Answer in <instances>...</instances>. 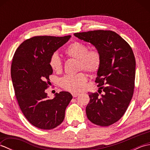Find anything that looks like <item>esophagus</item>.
<instances>
[{"label":"esophagus","mask_w":150,"mask_h":150,"mask_svg":"<svg viewBox=\"0 0 150 150\" xmlns=\"http://www.w3.org/2000/svg\"><path fill=\"white\" fill-rule=\"evenodd\" d=\"M71 94H72V96L73 97H77V96H79V95H80V93H75V92H73V93H71Z\"/></svg>","instance_id":"34e87169"}]
</instances>
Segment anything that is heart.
I'll return each mask as SVG.
<instances>
[{
	"instance_id": "b5f03b06",
	"label": "heart",
	"mask_w": 150,
	"mask_h": 150,
	"mask_svg": "<svg viewBox=\"0 0 150 150\" xmlns=\"http://www.w3.org/2000/svg\"><path fill=\"white\" fill-rule=\"evenodd\" d=\"M64 53L69 58L77 59L79 69H85L90 73H95L100 68L102 62L100 52L97 49L89 50L88 46L84 43L75 41L66 47ZM49 64L57 73L61 72L62 70V62L57 53L51 55ZM86 81V74L80 72L64 76L60 80L59 84L66 90L79 91L83 90Z\"/></svg>"
}]
</instances>
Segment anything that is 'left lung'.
Listing matches in <instances>:
<instances>
[{"label": "left lung", "mask_w": 150, "mask_h": 150, "mask_svg": "<svg viewBox=\"0 0 150 150\" xmlns=\"http://www.w3.org/2000/svg\"><path fill=\"white\" fill-rule=\"evenodd\" d=\"M74 35L93 44L101 54L95 82L98 91L104 93H89L90 100L86 112L96 125L110 126L124 115L133 97L136 65L133 50L119 35L110 30L89 31Z\"/></svg>", "instance_id": "8db88e82"}]
</instances>
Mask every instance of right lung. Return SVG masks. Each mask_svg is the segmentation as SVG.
<instances>
[{
	"mask_svg": "<svg viewBox=\"0 0 150 150\" xmlns=\"http://www.w3.org/2000/svg\"><path fill=\"white\" fill-rule=\"evenodd\" d=\"M70 37H31L18 47L13 57L11 76L16 98L25 117L38 128L52 129L60 125L73 98L69 92L60 91L48 99L45 91L53 73L50 57Z\"/></svg>",
	"mask_w": 150,
	"mask_h": 150,
	"instance_id": "add662e5",
	"label": "right lung"
}]
</instances>
